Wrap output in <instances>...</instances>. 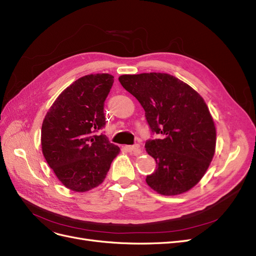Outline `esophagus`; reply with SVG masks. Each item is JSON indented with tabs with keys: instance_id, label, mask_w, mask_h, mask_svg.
<instances>
[{
	"instance_id": "obj_1",
	"label": "esophagus",
	"mask_w": 256,
	"mask_h": 256,
	"mask_svg": "<svg viewBox=\"0 0 256 256\" xmlns=\"http://www.w3.org/2000/svg\"><path fill=\"white\" fill-rule=\"evenodd\" d=\"M125 150H128L129 152L136 154V156H138L141 154V148L138 145H126Z\"/></svg>"
}]
</instances>
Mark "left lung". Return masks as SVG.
<instances>
[{
    "instance_id": "left-lung-1",
    "label": "left lung",
    "mask_w": 256,
    "mask_h": 256,
    "mask_svg": "<svg viewBox=\"0 0 256 256\" xmlns=\"http://www.w3.org/2000/svg\"><path fill=\"white\" fill-rule=\"evenodd\" d=\"M118 80L143 106L152 132L160 136L145 143L157 164L147 184L162 196L187 192L202 180L216 150L214 122L204 99L168 74H122Z\"/></svg>"
}]
</instances>
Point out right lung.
Here are the masks:
<instances>
[{"instance_id": "right-lung-1", "label": "right lung", "mask_w": 256, "mask_h": 256, "mask_svg": "<svg viewBox=\"0 0 256 256\" xmlns=\"http://www.w3.org/2000/svg\"><path fill=\"white\" fill-rule=\"evenodd\" d=\"M114 76L88 74L60 92L42 126L44 157L58 180L76 192L92 190L109 172L120 147L104 134V106Z\"/></svg>"}]
</instances>
